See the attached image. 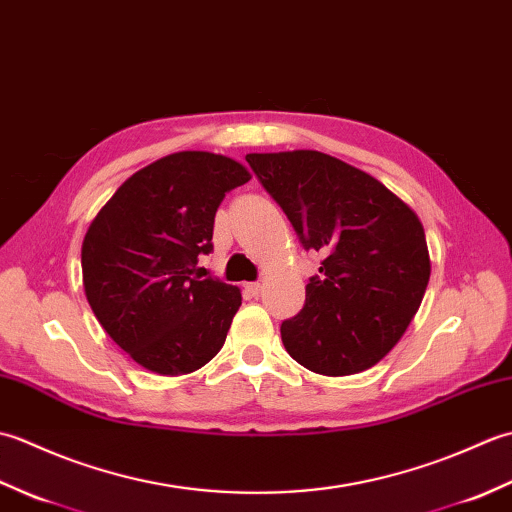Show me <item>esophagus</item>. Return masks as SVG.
<instances>
[{
  "mask_svg": "<svg viewBox=\"0 0 512 512\" xmlns=\"http://www.w3.org/2000/svg\"><path fill=\"white\" fill-rule=\"evenodd\" d=\"M244 290L250 297H257L259 290H262V284H259V281H250V284H244Z\"/></svg>",
  "mask_w": 512,
  "mask_h": 512,
  "instance_id": "1",
  "label": "esophagus"
}]
</instances>
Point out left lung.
I'll return each mask as SVG.
<instances>
[{
    "mask_svg": "<svg viewBox=\"0 0 512 512\" xmlns=\"http://www.w3.org/2000/svg\"><path fill=\"white\" fill-rule=\"evenodd\" d=\"M246 162L301 246L323 255L303 308L281 323L288 354L323 376L376 365L405 334L429 284L418 215L369 173L321 151L248 154Z\"/></svg>",
    "mask_w": 512,
    "mask_h": 512,
    "instance_id": "obj_1",
    "label": "left lung"
}]
</instances>
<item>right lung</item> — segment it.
Returning a JSON list of instances; mask_svg holds the SVG:
<instances>
[{
  "label": "right lung",
  "instance_id": "obj_1",
  "mask_svg": "<svg viewBox=\"0 0 512 512\" xmlns=\"http://www.w3.org/2000/svg\"><path fill=\"white\" fill-rule=\"evenodd\" d=\"M250 173L239 162L180 151L136 171L94 217L81 248L92 312L149 372L189 374L222 350L242 295L195 273L213 222Z\"/></svg>",
  "mask_w": 512,
  "mask_h": 512
}]
</instances>
